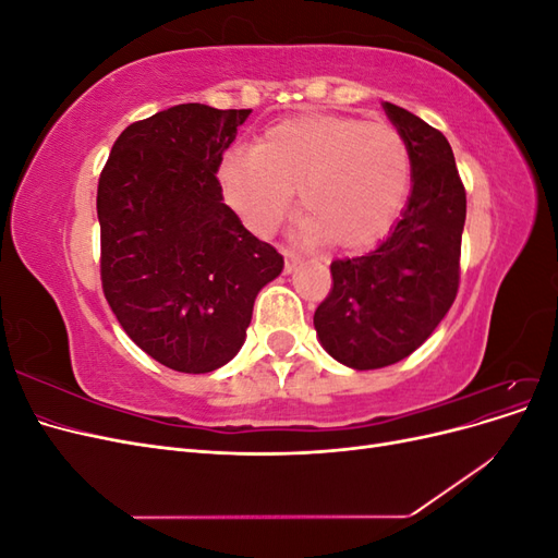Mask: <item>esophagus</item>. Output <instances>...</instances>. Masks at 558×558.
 Masks as SVG:
<instances>
[{
  "mask_svg": "<svg viewBox=\"0 0 558 558\" xmlns=\"http://www.w3.org/2000/svg\"><path fill=\"white\" fill-rule=\"evenodd\" d=\"M283 272L286 275H291V272H295V269H298V265H300V258L295 256V253L293 251H289V248H283Z\"/></svg>",
  "mask_w": 558,
  "mask_h": 558,
  "instance_id": "obj_1",
  "label": "esophagus"
}]
</instances>
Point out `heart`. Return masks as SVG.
Here are the masks:
<instances>
[{
	"label": "heart",
	"instance_id": "heart-1",
	"mask_svg": "<svg viewBox=\"0 0 558 558\" xmlns=\"http://www.w3.org/2000/svg\"><path fill=\"white\" fill-rule=\"evenodd\" d=\"M216 179L232 211L253 232H272L300 189L302 238L363 251L398 221L410 195L412 160L391 125L302 113L269 125L253 148L228 150Z\"/></svg>",
	"mask_w": 558,
	"mask_h": 558
}]
</instances>
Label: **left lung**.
Wrapping results in <instances>:
<instances>
[{
  "instance_id": "1",
  "label": "left lung",
  "mask_w": 558,
  "mask_h": 558,
  "mask_svg": "<svg viewBox=\"0 0 558 558\" xmlns=\"http://www.w3.org/2000/svg\"><path fill=\"white\" fill-rule=\"evenodd\" d=\"M388 121L410 148L412 191L388 238L365 256L332 260V291L314 312L320 347L353 369L408 359L453 305L465 189L440 130L391 102Z\"/></svg>"
}]
</instances>
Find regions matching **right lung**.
I'll return each instance as SVG.
<instances>
[{
    "label": "right lung",
    "mask_w": 558,
    "mask_h": 558,
    "mask_svg": "<svg viewBox=\"0 0 558 558\" xmlns=\"http://www.w3.org/2000/svg\"><path fill=\"white\" fill-rule=\"evenodd\" d=\"M251 109L179 105L128 125L99 177L102 289L150 359L205 375L238 356L283 258L242 226L216 170Z\"/></svg>",
    "instance_id": "right-lung-1"
}]
</instances>
